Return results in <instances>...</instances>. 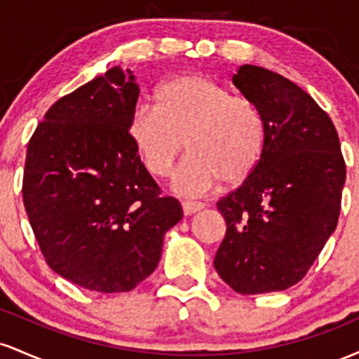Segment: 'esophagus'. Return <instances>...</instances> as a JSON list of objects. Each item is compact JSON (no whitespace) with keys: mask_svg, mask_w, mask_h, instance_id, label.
Masks as SVG:
<instances>
[{"mask_svg":"<svg viewBox=\"0 0 359 359\" xmlns=\"http://www.w3.org/2000/svg\"><path fill=\"white\" fill-rule=\"evenodd\" d=\"M182 209L185 216H191L194 212H199L201 209H204L203 203H182Z\"/></svg>","mask_w":359,"mask_h":359,"instance_id":"1","label":"esophagus"}]
</instances>
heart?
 <instances>
[{
  "instance_id": "b5f03b06",
  "label": "heart",
  "mask_w": 359,
  "mask_h": 359,
  "mask_svg": "<svg viewBox=\"0 0 359 359\" xmlns=\"http://www.w3.org/2000/svg\"><path fill=\"white\" fill-rule=\"evenodd\" d=\"M128 133L148 174L165 177L185 142L191 155L172 177L184 196H203L217 184L240 185L253 174L266 142L257 102L209 77L187 74L156 90V106L138 102Z\"/></svg>"
}]
</instances>
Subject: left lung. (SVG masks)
I'll return each instance as SVG.
<instances>
[{
	"label": "left lung",
	"instance_id": "left-lung-1",
	"mask_svg": "<svg viewBox=\"0 0 359 359\" xmlns=\"http://www.w3.org/2000/svg\"><path fill=\"white\" fill-rule=\"evenodd\" d=\"M233 84L266 123L258 167L217 201L226 236L217 275L243 295L287 290L314 265L334 233L346 163L334 123L297 84L258 65H241Z\"/></svg>",
	"mask_w": 359,
	"mask_h": 359
}]
</instances>
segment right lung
<instances>
[{
  "mask_svg": "<svg viewBox=\"0 0 359 359\" xmlns=\"http://www.w3.org/2000/svg\"><path fill=\"white\" fill-rule=\"evenodd\" d=\"M140 89L109 69L53 102L27 148L23 204L48 266L82 288L130 292L158 265L182 219L128 133Z\"/></svg>",
  "mask_w": 359,
  "mask_h": 359,
  "instance_id": "obj_1",
  "label": "right lung"
}]
</instances>
